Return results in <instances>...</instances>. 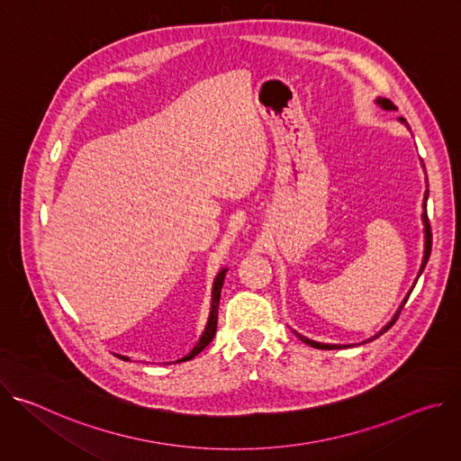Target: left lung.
Instances as JSON below:
<instances>
[{
    "mask_svg": "<svg viewBox=\"0 0 461 461\" xmlns=\"http://www.w3.org/2000/svg\"><path fill=\"white\" fill-rule=\"evenodd\" d=\"M383 109H396V105H393L390 100H386V98H377L375 100ZM402 122H405L403 118H402ZM427 194L429 193H425V203H423V224H425V255H423V265H421V270H420V276H421V272H423V268L427 267V260H429V257H430V249H432V233H430V224H429V217H427ZM407 299H409V295H407ZM407 299L403 301V304L400 306V310H398V313L393 315V319L383 328V330L379 332V336L381 334H384L388 328L398 321V317H400V313H402V310H403V306H405V303H407ZM301 341H304L306 345H310V347H313V348H321V350H334V348H341L339 345H324V343H317V341H312V339H306V338H303V336H299V334H295ZM377 338V336H375Z\"/></svg>",
    "mask_w": 461,
    "mask_h": 461,
    "instance_id": "8db88e82",
    "label": "left lung"
}]
</instances>
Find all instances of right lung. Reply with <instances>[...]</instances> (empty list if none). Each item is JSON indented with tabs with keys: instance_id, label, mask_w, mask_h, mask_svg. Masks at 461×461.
Here are the masks:
<instances>
[{
	"instance_id": "add662e5",
	"label": "right lung",
	"mask_w": 461,
	"mask_h": 461,
	"mask_svg": "<svg viewBox=\"0 0 461 461\" xmlns=\"http://www.w3.org/2000/svg\"><path fill=\"white\" fill-rule=\"evenodd\" d=\"M224 276H226V270H222L219 276H217V279H215V283H213V299H212V313H210V321H208V326H206V330H204V334H203V338H201V341L196 343V347L185 356V357H182L180 361H189V359H193L196 354L199 352H203L210 343H212V339H213V336H215V332H217V315H219V301H221V290H222V283H224ZM120 359H123V361H127V357H122V356H118Z\"/></svg>"
}]
</instances>
